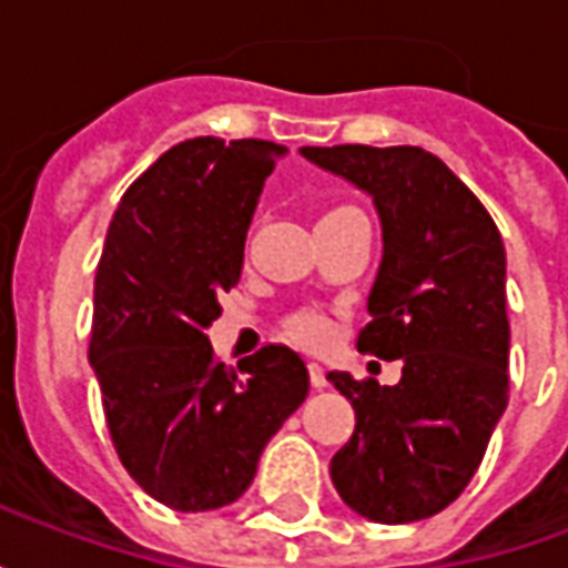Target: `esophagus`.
Masks as SVG:
<instances>
[{
    "label": "esophagus",
    "mask_w": 568,
    "mask_h": 568,
    "mask_svg": "<svg viewBox=\"0 0 568 568\" xmlns=\"http://www.w3.org/2000/svg\"><path fill=\"white\" fill-rule=\"evenodd\" d=\"M307 371H310V383H313L316 389H325V386H328V377H325V368H322L320 362H310Z\"/></svg>",
    "instance_id": "34e87169"
}]
</instances>
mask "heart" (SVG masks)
Here are the masks:
<instances>
[{
	"label": "heart",
	"mask_w": 568,
	"mask_h": 568,
	"mask_svg": "<svg viewBox=\"0 0 568 568\" xmlns=\"http://www.w3.org/2000/svg\"><path fill=\"white\" fill-rule=\"evenodd\" d=\"M334 210H341V206H334ZM328 332H332V325H328V320L322 313H297L295 320H292V334L301 344H322L328 337Z\"/></svg>",
	"instance_id": "heart-1"
}]
</instances>
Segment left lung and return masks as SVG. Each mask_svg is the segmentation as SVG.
I'll use <instances>...</instances> for the list:
<instances>
[{
    "instance_id": "1",
    "label": "left lung",
    "mask_w": 568,
    "mask_h": 568,
    "mask_svg": "<svg viewBox=\"0 0 568 568\" xmlns=\"http://www.w3.org/2000/svg\"><path fill=\"white\" fill-rule=\"evenodd\" d=\"M301 154L374 197L383 261L356 346L402 358L395 386L328 374L356 410L353 438L332 456L334 489L374 524H414L468 487L508 405L499 227L450 166L417 145Z\"/></svg>"
}]
</instances>
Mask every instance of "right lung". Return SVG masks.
<instances>
[{"label": "right lung", "mask_w": 568, "mask_h": 568, "mask_svg": "<svg viewBox=\"0 0 568 568\" xmlns=\"http://www.w3.org/2000/svg\"><path fill=\"white\" fill-rule=\"evenodd\" d=\"M283 151L179 142L124 191L105 234L88 358L118 459L173 511L240 499L264 444L307 398L295 349L261 346L234 371L203 334L240 280L252 212Z\"/></svg>", "instance_id": "add662e5"}]
</instances>
